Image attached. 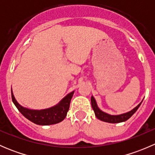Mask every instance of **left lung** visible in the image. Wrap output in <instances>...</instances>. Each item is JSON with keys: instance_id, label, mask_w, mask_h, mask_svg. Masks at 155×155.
<instances>
[{"instance_id": "left-lung-1", "label": "left lung", "mask_w": 155, "mask_h": 155, "mask_svg": "<svg viewBox=\"0 0 155 155\" xmlns=\"http://www.w3.org/2000/svg\"><path fill=\"white\" fill-rule=\"evenodd\" d=\"M91 106L92 108L94 109V112L95 115H96L97 118H98L99 120L103 121H105V122H108V123H120V122H123V121H125L127 119H129L136 112L138 109V108L140 107V106L141 105L142 101L140 104H139L137 107H136L134 109H132L130 112H126V113L121 114V115H109V114L106 113V112H103L101 111V109H99L97 105V103L95 99L94 98V97L92 96L91 98Z\"/></svg>"}]
</instances>
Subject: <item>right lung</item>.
Segmentation results:
<instances>
[{
	"instance_id": "1",
	"label": "right lung",
	"mask_w": 155,
	"mask_h": 155,
	"mask_svg": "<svg viewBox=\"0 0 155 155\" xmlns=\"http://www.w3.org/2000/svg\"><path fill=\"white\" fill-rule=\"evenodd\" d=\"M73 94H74V91L68 94L58 104L54 107L42 109V110H33V109H28L19 105L14 97L12 91H11L12 102L18 109V111L29 121L39 125H50V124H57L63 121L67 116L69 108H70V101H71Z\"/></svg>"
}]
</instances>
